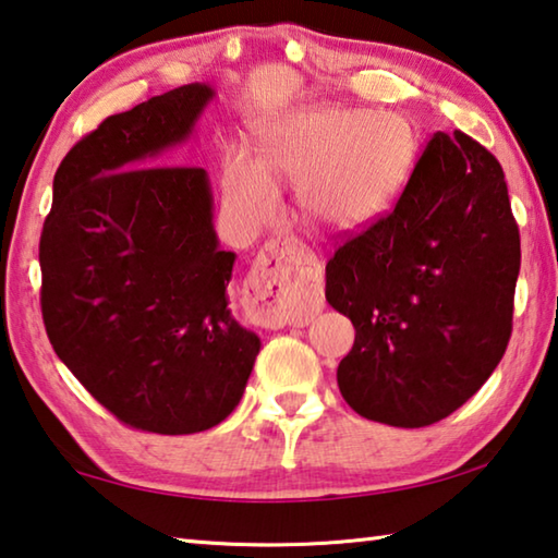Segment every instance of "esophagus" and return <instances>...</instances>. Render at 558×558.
<instances>
[{
    "mask_svg": "<svg viewBox=\"0 0 558 558\" xmlns=\"http://www.w3.org/2000/svg\"><path fill=\"white\" fill-rule=\"evenodd\" d=\"M302 260H307L300 251L298 241L282 239L272 241L256 260L253 276L248 280L251 315L263 327H302L307 325V315L292 313L288 295L295 286V272Z\"/></svg>",
    "mask_w": 558,
    "mask_h": 558,
    "instance_id": "obj_1",
    "label": "esophagus"
}]
</instances>
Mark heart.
I'll return each mask as SVG.
<instances>
[{
	"label": "heart",
	"instance_id": "heart-1",
	"mask_svg": "<svg viewBox=\"0 0 558 558\" xmlns=\"http://www.w3.org/2000/svg\"><path fill=\"white\" fill-rule=\"evenodd\" d=\"M258 157L235 153L223 167V196L245 223L268 221L278 184H298L305 219L325 231H356L399 199L418 157L409 120L391 110L305 106L263 122Z\"/></svg>",
	"mask_w": 558,
	"mask_h": 558
}]
</instances>
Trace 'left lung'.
Listing matches in <instances>:
<instances>
[{"label":"left lung","mask_w":558,"mask_h":558,"mask_svg":"<svg viewBox=\"0 0 558 558\" xmlns=\"http://www.w3.org/2000/svg\"><path fill=\"white\" fill-rule=\"evenodd\" d=\"M519 258L502 167L436 132L396 209L327 263V302L356 329L337 366L344 401L396 428L460 409L507 349Z\"/></svg>","instance_id":"obj_1"}]
</instances>
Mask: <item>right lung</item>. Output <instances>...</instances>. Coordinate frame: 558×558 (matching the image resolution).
<instances>
[{
  "label": "right lung",
  "instance_id": "1",
  "mask_svg": "<svg viewBox=\"0 0 558 558\" xmlns=\"http://www.w3.org/2000/svg\"><path fill=\"white\" fill-rule=\"evenodd\" d=\"M214 98L189 83L102 120L56 169L39 243L53 352L122 423L162 436L219 426L260 352L229 310L235 253L209 174L162 167Z\"/></svg>",
  "mask_w": 558,
  "mask_h": 558
}]
</instances>
